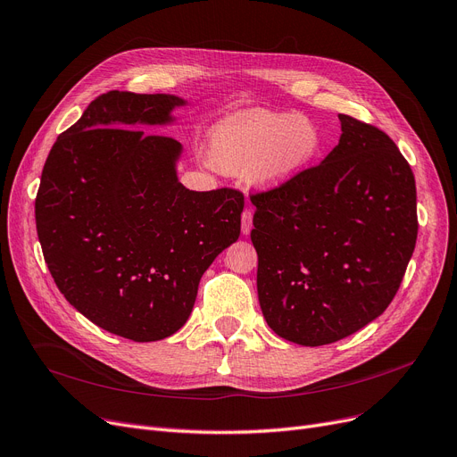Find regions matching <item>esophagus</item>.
Segmentation results:
<instances>
[{"label": "esophagus", "instance_id": "esophagus-1", "mask_svg": "<svg viewBox=\"0 0 457 457\" xmlns=\"http://www.w3.org/2000/svg\"><path fill=\"white\" fill-rule=\"evenodd\" d=\"M251 228H253V212L247 208V210H244V213H242V232H244V234H249Z\"/></svg>", "mask_w": 457, "mask_h": 457}]
</instances>
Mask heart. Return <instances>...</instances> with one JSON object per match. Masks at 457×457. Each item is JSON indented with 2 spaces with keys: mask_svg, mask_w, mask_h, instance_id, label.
<instances>
[{
  "mask_svg": "<svg viewBox=\"0 0 457 457\" xmlns=\"http://www.w3.org/2000/svg\"><path fill=\"white\" fill-rule=\"evenodd\" d=\"M322 144L319 127L295 112L244 111L219 121L210 161L228 174L247 170L261 187H279L312 162Z\"/></svg>",
  "mask_w": 457,
  "mask_h": 457,
  "instance_id": "obj_1",
  "label": "heart"
}]
</instances>
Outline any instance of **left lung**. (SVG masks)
Masks as SVG:
<instances>
[{"label": "left lung", "mask_w": 457, "mask_h": 457, "mask_svg": "<svg viewBox=\"0 0 457 457\" xmlns=\"http://www.w3.org/2000/svg\"><path fill=\"white\" fill-rule=\"evenodd\" d=\"M315 167L253 193L262 315L279 337L319 346L375 320L403 281L418 236L407 159L378 127L339 114Z\"/></svg>", "instance_id": "obj_1"}]
</instances>
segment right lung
I'll return each instance as SVG.
<instances>
[{"instance_id":"add662e5","label":"right lung","mask_w":457,"mask_h":457,"mask_svg":"<svg viewBox=\"0 0 457 457\" xmlns=\"http://www.w3.org/2000/svg\"><path fill=\"white\" fill-rule=\"evenodd\" d=\"M181 104L165 94L99 96L54 142L35 198L45 262L65 300L140 343L186 324L203 273L240 236L238 189H186L181 144L133 129L172 121Z\"/></svg>"}]
</instances>
